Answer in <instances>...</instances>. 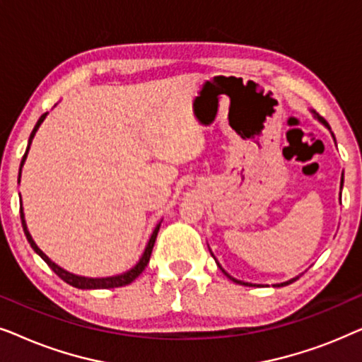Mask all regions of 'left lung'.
Segmentation results:
<instances>
[{
    "mask_svg": "<svg viewBox=\"0 0 362 362\" xmlns=\"http://www.w3.org/2000/svg\"><path fill=\"white\" fill-rule=\"evenodd\" d=\"M316 117H318V120H320L321 123H325V125L329 128V125H328V122H326L323 117H320V115H316ZM341 187H343V180H341ZM219 267H221V265H219ZM221 270H222V272H224V269H222V267H221ZM224 274H226V272H224ZM226 275H227V276H229V279H230L232 281H235V284H240V285H250V284H245V281H240V280H235V279H232V276H230L229 274H226ZM295 280H296V279H291V280H288V281H284V284H279V285H275V286H285V285H290V284H293V281H295Z\"/></svg>",
    "mask_w": 362,
    "mask_h": 362,
    "instance_id": "1",
    "label": "left lung"
}]
</instances>
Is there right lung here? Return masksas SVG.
<instances>
[{
    "instance_id": "add662e5",
    "label": "right lung",
    "mask_w": 362,
    "mask_h": 362,
    "mask_svg": "<svg viewBox=\"0 0 362 362\" xmlns=\"http://www.w3.org/2000/svg\"><path fill=\"white\" fill-rule=\"evenodd\" d=\"M46 115H47V113H42L41 118H39V120H37L36 127H34V130H33V133H31V136H29V145H31L33 138H34V135H36L37 128H39V125H41V123H42L44 118H46ZM29 145H28V150H26V153H24V156H23L21 166H23V163H24V160H26V156H28ZM19 176H21V171H19ZM19 214H21L23 230H24V234H26V239H28L29 244H31L33 250L36 252V254H37L39 257H41V259H42L44 262H46V264H47L49 267H51L52 272H54V274H56V275L59 276V279H62L64 281H66V284L72 285V286H76V288H82V290H97V288H117V286H125V285H130L132 281L135 280L136 276L140 275L143 270H145V267L148 265V262H150V257H151L153 245H155V240H156L158 230H160V226H161V224H158V226L155 227V230H153V234H151V237H150V242H148V245H146L145 252H143V257H141V259H140V262H138V264H136L135 267H133L132 270H128L127 274H122V275H117V276H107V279H86V276H78V275L69 274V272H66V270H64V269H61V267H59V265L54 264V262H52L51 259H49V257H47L46 254H44V252H42L41 249H39V247L36 245V242L33 240L31 234H29V230H28V227H26V221H24L23 207H21V211H19Z\"/></svg>"
}]
</instances>
